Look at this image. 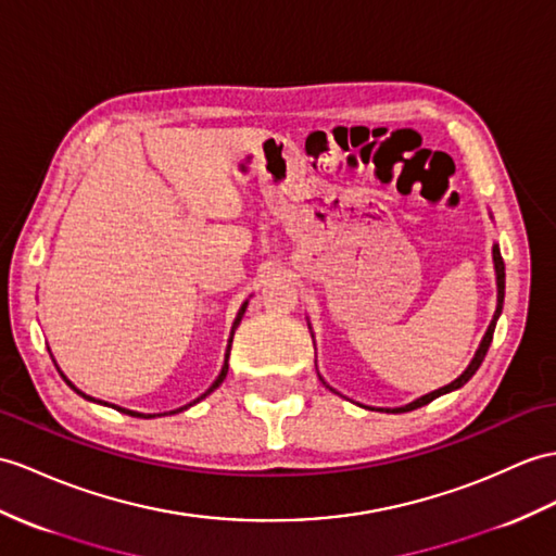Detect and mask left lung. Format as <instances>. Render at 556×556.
<instances>
[{"mask_svg":"<svg viewBox=\"0 0 556 556\" xmlns=\"http://www.w3.org/2000/svg\"><path fill=\"white\" fill-rule=\"evenodd\" d=\"M493 264H495V280H497V306H495V314H493V320H491V325H489V330H485L483 340H481V344H479V349H477V354H473L471 363L467 365V370H465L463 375H459L457 380H453L451 384H445V387H441V389H437V391H431V394L419 396V399H415V401L408 403V405H401V408H380V410H384V413H408V410H415V408H422V405L431 403L434 399H439V396H443V394H451V391H455V389H459V387H465V384L471 380V377H473V372L479 370V365L483 363L485 354H489V346H491V342H493V332H495V323H497L500 314H503V302H505V262H503V254H500V248H497V245H493ZM370 410H375V408H370Z\"/></svg>","mask_w":556,"mask_h":556,"instance_id":"left-lung-1","label":"left lung"}]
</instances>
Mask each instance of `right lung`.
I'll list each match as a JSON object with an SVG mask.
<instances>
[{
    "label": "right lung",
    "mask_w": 556,
    "mask_h": 556,
    "mask_svg": "<svg viewBox=\"0 0 556 556\" xmlns=\"http://www.w3.org/2000/svg\"><path fill=\"white\" fill-rule=\"evenodd\" d=\"M245 308H248V302L245 304H242L240 306V311H238V316H236V320H233V328H231V337H228V346H226V358H224V368H222V372H219V377H216V380L212 382V387L205 391V394H202V396H198L193 403H198V401H202V399H205V396H210L212 394V391L216 389V387H219L224 380H226V372H228V356H231V344H233V332H236V328H238V325H240V320H242V314H245ZM67 382V380H65ZM67 384H71V382H67ZM73 387V384H71ZM75 389V387H73ZM77 391V394L79 396H85V399H89V401H93L91 396H87V394H83V391H79V389H75ZM97 403H103V401H97ZM193 403H188V405H184V408H179V410H172V413H181V410H186V408H191V405ZM103 405H108V403H103ZM113 408L115 410H119V413H127V415H131V417H155V415H143V413H134V410H127V408H117V405H113ZM169 413V415H172Z\"/></svg>",
    "instance_id": "obj_1"
}]
</instances>
